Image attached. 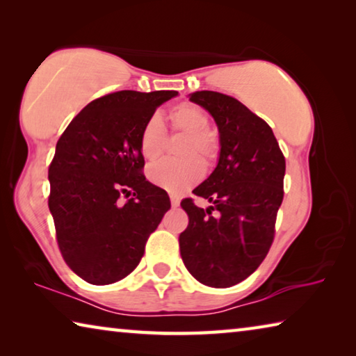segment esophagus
Segmentation results:
<instances>
[{"label": "esophagus", "mask_w": 356, "mask_h": 356, "mask_svg": "<svg viewBox=\"0 0 356 356\" xmlns=\"http://www.w3.org/2000/svg\"><path fill=\"white\" fill-rule=\"evenodd\" d=\"M179 204H180L179 197H177V196H171V206H172V207H177Z\"/></svg>", "instance_id": "34e87169"}]
</instances>
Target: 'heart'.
<instances>
[{
    "instance_id": "heart-1",
    "label": "heart",
    "mask_w": 356,
    "mask_h": 356,
    "mask_svg": "<svg viewBox=\"0 0 356 356\" xmlns=\"http://www.w3.org/2000/svg\"><path fill=\"white\" fill-rule=\"evenodd\" d=\"M172 129L188 135L185 143L184 155L197 154L202 159H213L216 152V143L209 134L210 120L206 111L195 104H179L168 114ZM165 147V129L159 116H152L143 125L140 135V150L149 161H155L163 154ZM206 166L197 156H190L185 160H163L149 170V179L161 188L174 193H182L188 186L195 185L204 176Z\"/></svg>"
}]
</instances>
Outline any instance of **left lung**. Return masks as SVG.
Listing matches in <instances>:
<instances>
[{
  "instance_id": "left-lung-1",
  "label": "left lung",
  "mask_w": 356,
  "mask_h": 356,
  "mask_svg": "<svg viewBox=\"0 0 356 356\" xmlns=\"http://www.w3.org/2000/svg\"><path fill=\"white\" fill-rule=\"evenodd\" d=\"M215 119L220 156L213 172L180 206L188 226L179 236L188 272L210 287H231L248 278L272 246L276 213L284 196L286 160L270 125L237 99L213 91L190 94Z\"/></svg>"
}]
</instances>
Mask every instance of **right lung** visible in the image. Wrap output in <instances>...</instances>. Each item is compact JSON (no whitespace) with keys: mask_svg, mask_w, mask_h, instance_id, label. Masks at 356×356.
<instances>
[{"mask_svg":"<svg viewBox=\"0 0 356 356\" xmlns=\"http://www.w3.org/2000/svg\"><path fill=\"white\" fill-rule=\"evenodd\" d=\"M176 91H119L72 119L48 168V207L65 264L89 284L105 286L136 268L170 196L143 174V125ZM134 196L127 203L120 196Z\"/></svg>","mask_w":356,"mask_h":356,"instance_id":"right-lung-1","label":"right lung"}]
</instances>
